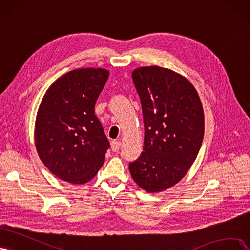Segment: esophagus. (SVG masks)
Returning a JSON list of instances; mask_svg holds the SVG:
<instances>
[{
  "label": "esophagus",
  "mask_w": 250,
  "mask_h": 250,
  "mask_svg": "<svg viewBox=\"0 0 250 250\" xmlns=\"http://www.w3.org/2000/svg\"><path fill=\"white\" fill-rule=\"evenodd\" d=\"M120 146H122V143H120L119 141H116V140L111 141V148L113 151H118Z\"/></svg>",
  "instance_id": "obj_1"
}]
</instances>
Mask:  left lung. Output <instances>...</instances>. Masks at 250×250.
<instances>
[{"label": "left lung", "mask_w": 250, "mask_h": 250, "mask_svg": "<svg viewBox=\"0 0 250 250\" xmlns=\"http://www.w3.org/2000/svg\"><path fill=\"white\" fill-rule=\"evenodd\" d=\"M144 122V146L130 163L134 182L148 193L178 184L194 162L205 133L204 109L187 78L171 69L143 66L132 72Z\"/></svg>", "instance_id": "8db88e82"}]
</instances>
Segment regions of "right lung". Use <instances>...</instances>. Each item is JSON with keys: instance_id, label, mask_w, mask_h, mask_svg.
<instances>
[{"instance_id": "obj_1", "label": "right lung", "mask_w": 250, "mask_h": 250, "mask_svg": "<svg viewBox=\"0 0 250 250\" xmlns=\"http://www.w3.org/2000/svg\"><path fill=\"white\" fill-rule=\"evenodd\" d=\"M109 78L104 68H79L58 78L39 104L35 122L37 154L62 181L83 185L103 166L110 143L94 113Z\"/></svg>"}]
</instances>
